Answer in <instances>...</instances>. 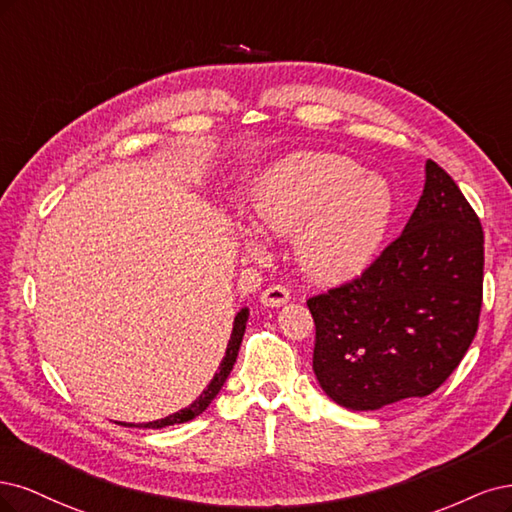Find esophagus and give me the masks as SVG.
<instances>
[{"label":"esophagus","instance_id":"obj_1","mask_svg":"<svg viewBox=\"0 0 512 512\" xmlns=\"http://www.w3.org/2000/svg\"><path fill=\"white\" fill-rule=\"evenodd\" d=\"M259 302L268 308H280L289 302V291L283 285H272L259 295Z\"/></svg>","mask_w":512,"mask_h":512}]
</instances>
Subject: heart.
I'll return each mask as SVG.
<instances>
[{
  "label": "heart",
  "mask_w": 512,
  "mask_h": 512,
  "mask_svg": "<svg viewBox=\"0 0 512 512\" xmlns=\"http://www.w3.org/2000/svg\"><path fill=\"white\" fill-rule=\"evenodd\" d=\"M261 229L295 236V259L319 283H344L366 272L395 219L389 180L357 161L329 153H295L261 174L253 193Z\"/></svg>",
  "instance_id": "obj_1"
}]
</instances>
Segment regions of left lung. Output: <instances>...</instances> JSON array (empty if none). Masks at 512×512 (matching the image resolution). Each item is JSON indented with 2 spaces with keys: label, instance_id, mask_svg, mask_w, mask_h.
Instances as JSON below:
<instances>
[{
  "label": "left lung",
  "instance_id": "1",
  "mask_svg": "<svg viewBox=\"0 0 512 512\" xmlns=\"http://www.w3.org/2000/svg\"><path fill=\"white\" fill-rule=\"evenodd\" d=\"M483 227L432 159L400 238L351 285L308 300L327 398L378 410L436 391L464 359L483 302Z\"/></svg>",
  "mask_w": 512,
  "mask_h": 512
}]
</instances>
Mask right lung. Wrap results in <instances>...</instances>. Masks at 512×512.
<instances>
[{"label":"right lung","mask_w":512,"mask_h":512,"mask_svg":"<svg viewBox=\"0 0 512 512\" xmlns=\"http://www.w3.org/2000/svg\"><path fill=\"white\" fill-rule=\"evenodd\" d=\"M246 321H249V308H240V312L234 319V327H232V338H229L227 342V349H225V355H223V361L219 370L214 372L212 381L208 383V387L197 395V400H193L187 408L174 412V415L166 417V419H157V421H151V423H144V427H151V430H159V427H168V425H178V423H187L195 417H200L202 412L210 406V402L217 398L221 387L225 385L229 372H232L234 364H236V357H238V351H240V344H242V336H244V329H246ZM119 425H129V423H119Z\"/></svg>","instance_id":"obj_1"}]
</instances>
